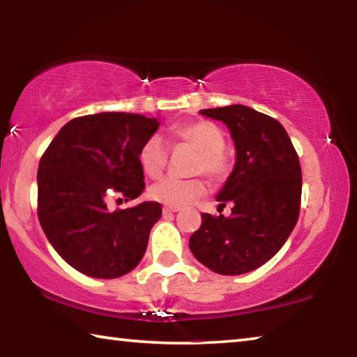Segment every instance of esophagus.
I'll use <instances>...</instances> for the list:
<instances>
[{
	"instance_id": "esophagus-1",
	"label": "esophagus",
	"mask_w": 357,
	"mask_h": 357,
	"mask_svg": "<svg viewBox=\"0 0 357 357\" xmlns=\"http://www.w3.org/2000/svg\"><path fill=\"white\" fill-rule=\"evenodd\" d=\"M178 211H179V208L165 206V208H164V214H174V213H178Z\"/></svg>"
}]
</instances>
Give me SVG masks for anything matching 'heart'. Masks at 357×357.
<instances>
[{"label": "heart", "mask_w": 357, "mask_h": 357, "mask_svg": "<svg viewBox=\"0 0 357 357\" xmlns=\"http://www.w3.org/2000/svg\"><path fill=\"white\" fill-rule=\"evenodd\" d=\"M174 138L178 143H184L187 146L198 151L195 162L197 173H206L213 179H223L229 173V157L225 146V134L219 126L211 121H190V123L181 124L174 129ZM170 149L160 135H151L142 144L138 153V162L143 172L149 178L157 179L164 174ZM206 192L203 179H178L165 178L155 183L149 189V197L165 206L181 208L200 198Z\"/></svg>", "instance_id": "b5f03b06"}]
</instances>
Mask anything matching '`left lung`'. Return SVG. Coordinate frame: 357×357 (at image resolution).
Listing matches in <instances>:
<instances>
[{
	"instance_id": "left-lung-1",
	"label": "left lung",
	"mask_w": 357,
	"mask_h": 357,
	"mask_svg": "<svg viewBox=\"0 0 357 357\" xmlns=\"http://www.w3.org/2000/svg\"><path fill=\"white\" fill-rule=\"evenodd\" d=\"M222 121L236 149V162L217 193L231 202L229 217L202 214L189 247L198 261L222 275L250 273L269 261L298 222L302 192L299 157L279 121L245 105L200 110Z\"/></svg>"
}]
</instances>
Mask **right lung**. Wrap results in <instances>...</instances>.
I'll use <instances>...</instances> for the list:
<instances>
[{
  "label": "right lung",
  "mask_w": 357,
  "mask_h": 357,
  "mask_svg": "<svg viewBox=\"0 0 357 357\" xmlns=\"http://www.w3.org/2000/svg\"><path fill=\"white\" fill-rule=\"evenodd\" d=\"M159 119L124 112L86 114L63 126L40 157L38 215L48 243L66 263L96 279L130 273L146 252L160 219L157 202L108 211L112 193L140 197L142 144Z\"/></svg>",
  "instance_id": "1"
}]
</instances>
